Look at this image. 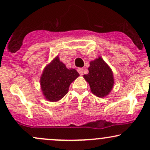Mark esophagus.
I'll use <instances>...</instances> for the list:
<instances>
[{
  "label": "esophagus",
  "instance_id": "esophagus-1",
  "mask_svg": "<svg viewBox=\"0 0 150 150\" xmlns=\"http://www.w3.org/2000/svg\"><path fill=\"white\" fill-rule=\"evenodd\" d=\"M77 72H78L80 74V75H83V73H84V69L83 68H78V69H77Z\"/></svg>",
  "mask_w": 150,
  "mask_h": 150
}]
</instances>
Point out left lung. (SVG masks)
Wrapping results in <instances>:
<instances>
[{
	"label": "left lung",
	"instance_id": "1",
	"mask_svg": "<svg viewBox=\"0 0 150 150\" xmlns=\"http://www.w3.org/2000/svg\"><path fill=\"white\" fill-rule=\"evenodd\" d=\"M88 70L89 73L84 75V77L89 82L92 92L99 97L107 95L112 89L114 82L111 68L99 57L90 62Z\"/></svg>",
	"mask_w": 150,
	"mask_h": 150
}]
</instances>
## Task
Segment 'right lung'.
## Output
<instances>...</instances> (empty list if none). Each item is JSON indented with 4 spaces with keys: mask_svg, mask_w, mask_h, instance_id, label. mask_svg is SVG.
<instances>
[{
    "mask_svg": "<svg viewBox=\"0 0 150 150\" xmlns=\"http://www.w3.org/2000/svg\"><path fill=\"white\" fill-rule=\"evenodd\" d=\"M77 70L68 69L58 57L46 67L41 77V86L44 97L50 101H57L68 93L70 83L79 76Z\"/></svg>",
    "mask_w": 150,
    "mask_h": 150,
    "instance_id": "add662e5",
    "label": "right lung"
}]
</instances>
